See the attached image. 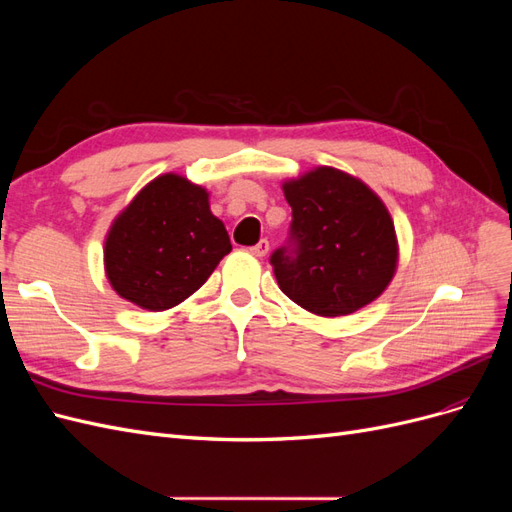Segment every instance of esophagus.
I'll return each instance as SVG.
<instances>
[{
    "mask_svg": "<svg viewBox=\"0 0 512 512\" xmlns=\"http://www.w3.org/2000/svg\"><path fill=\"white\" fill-rule=\"evenodd\" d=\"M250 252H252L254 256H258V258L267 256V252H269V241H267V239H260L254 247H250Z\"/></svg>",
    "mask_w": 512,
    "mask_h": 512,
    "instance_id": "1",
    "label": "esophagus"
}]
</instances>
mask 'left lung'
Instances as JSON below:
<instances>
[{"instance_id": "1", "label": "left lung", "mask_w": 512, "mask_h": 512, "mask_svg": "<svg viewBox=\"0 0 512 512\" xmlns=\"http://www.w3.org/2000/svg\"><path fill=\"white\" fill-rule=\"evenodd\" d=\"M284 196L290 235L269 260L286 297L327 318L378 299L397 267L395 226L382 200L331 166L286 181Z\"/></svg>"}]
</instances>
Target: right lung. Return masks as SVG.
<instances>
[{
	"mask_svg": "<svg viewBox=\"0 0 512 512\" xmlns=\"http://www.w3.org/2000/svg\"><path fill=\"white\" fill-rule=\"evenodd\" d=\"M230 250L207 190L168 173L117 215L104 243V269L119 297L164 312L203 286Z\"/></svg>",
	"mask_w": 512,
	"mask_h": 512,
	"instance_id": "obj_1",
	"label": "right lung"
}]
</instances>
